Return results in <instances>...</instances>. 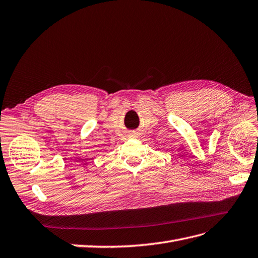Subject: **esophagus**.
I'll return each mask as SVG.
<instances>
[{
    "instance_id": "34e87169",
    "label": "esophagus",
    "mask_w": 258,
    "mask_h": 258,
    "mask_svg": "<svg viewBox=\"0 0 258 258\" xmlns=\"http://www.w3.org/2000/svg\"><path fill=\"white\" fill-rule=\"evenodd\" d=\"M137 136H139V134H137V132H135V131L128 132V137H137Z\"/></svg>"
}]
</instances>
